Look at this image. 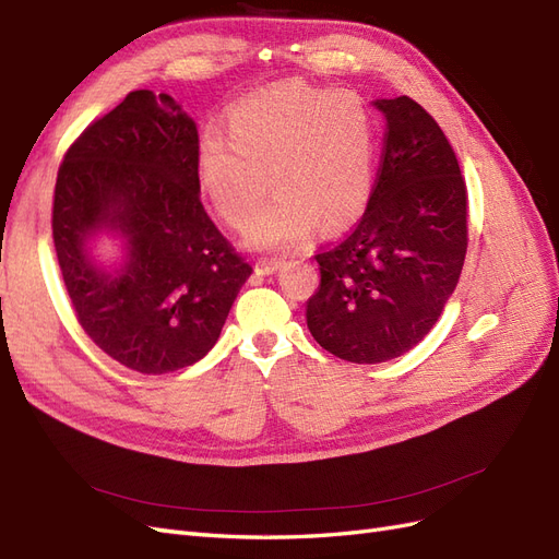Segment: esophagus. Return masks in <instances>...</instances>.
<instances>
[{"label": "esophagus", "instance_id": "obj_1", "mask_svg": "<svg viewBox=\"0 0 559 559\" xmlns=\"http://www.w3.org/2000/svg\"><path fill=\"white\" fill-rule=\"evenodd\" d=\"M281 264H283V260H278V258H274V260H260V262H258V266H255V272H258V274L269 276V274L278 272V266H281Z\"/></svg>", "mask_w": 559, "mask_h": 559}]
</instances>
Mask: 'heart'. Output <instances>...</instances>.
<instances>
[{"mask_svg": "<svg viewBox=\"0 0 559 559\" xmlns=\"http://www.w3.org/2000/svg\"><path fill=\"white\" fill-rule=\"evenodd\" d=\"M376 120L350 90L278 83L227 114V136L206 130L197 148V178L213 211L243 227L276 192L246 241L293 248L320 231L348 227L365 211L376 176ZM270 186H265V178Z\"/></svg>", "mask_w": 559, "mask_h": 559, "instance_id": "b5f03b06", "label": "heart"}]
</instances>
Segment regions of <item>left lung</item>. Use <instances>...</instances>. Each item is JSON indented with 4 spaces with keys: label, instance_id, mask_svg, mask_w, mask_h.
<instances>
[{
    "label": "left lung",
    "instance_id": "8db88e82",
    "mask_svg": "<svg viewBox=\"0 0 559 559\" xmlns=\"http://www.w3.org/2000/svg\"><path fill=\"white\" fill-rule=\"evenodd\" d=\"M385 116L381 169L344 241L320 250L306 301L318 344L355 365L408 353L435 328L466 255V186L453 146L418 102L376 99Z\"/></svg>",
    "mask_w": 559,
    "mask_h": 559
}]
</instances>
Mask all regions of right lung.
Returning <instances> with one entry per match:
<instances>
[{
    "label": "right lung",
    "mask_w": 559,
    "mask_h": 559,
    "mask_svg": "<svg viewBox=\"0 0 559 559\" xmlns=\"http://www.w3.org/2000/svg\"><path fill=\"white\" fill-rule=\"evenodd\" d=\"M194 120L171 95L134 90L71 143L52 200V241L85 334L139 373L190 367L215 346L253 274L200 200ZM99 233L123 255H94Z\"/></svg>",
    "instance_id": "1"
}]
</instances>
